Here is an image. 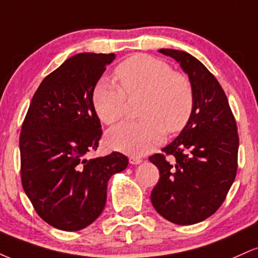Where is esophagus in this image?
<instances>
[{
  "instance_id": "obj_1",
  "label": "esophagus",
  "mask_w": 258,
  "mask_h": 258,
  "mask_svg": "<svg viewBox=\"0 0 258 258\" xmlns=\"http://www.w3.org/2000/svg\"><path fill=\"white\" fill-rule=\"evenodd\" d=\"M142 161H143V160H142L141 158H137V156H131V158H130V164H132V165H138V164H141Z\"/></svg>"
}]
</instances>
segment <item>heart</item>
Returning <instances> with one entry per match:
<instances>
[{
  "instance_id": "heart-1",
  "label": "heart",
  "mask_w": 258,
  "mask_h": 258,
  "mask_svg": "<svg viewBox=\"0 0 258 258\" xmlns=\"http://www.w3.org/2000/svg\"><path fill=\"white\" fill-rule=\"evenodd\" d=\"M119 85L102 80L92 96L94 110L106 125L125 114L127 97L143 96L139 115L143 119L123 122L108 133L112 149L146 155L159 146L165 131L178 132L186 125L194 108V90L184 74L173 72L166 61L148 54L127 58L115 69Z\"/></svg>"
}]
</instances>
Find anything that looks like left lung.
Wrapping results in <instances>:
<instances>
[{
  "mask_svg": "<svg viewBox=\"0 0 258 258\" xmlns=\"http://www.w3.org/2000/svg\"><path fill=\"white\" fill-rule=\"evenodd\" d=\"M159 52L188 74L194 108L178 137L149 158L160 172L150 199L162 217L188 226L214 215L226 199L238 170V127L223 88L205 65L183 51Z\"/></svg>",
  "mask_w": 258,
  "mask_h": 258,
  "instance_id": "8db88e82",
  "label": "left lung"
}]
</instances>
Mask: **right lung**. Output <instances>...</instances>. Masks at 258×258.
<instances>
[{"label":"right lung","mask_w":258,"mask_h":258,"mask_svg":"<svg viewBox=\"0 0 258 258\" xmlns=\"http://www.w3.org/2000/svg\"><path fill=\"white\" fill-rule=\"evenodd\" d=\"M114 53H80L38 86L19 137L20 176L35 211L49 226L76 232L102 214L106 186L128 165L123 154L97 150L102 126L92 96Z\"/></svg>","instance_id":"obj_1"}]
</instances>
